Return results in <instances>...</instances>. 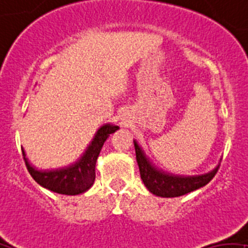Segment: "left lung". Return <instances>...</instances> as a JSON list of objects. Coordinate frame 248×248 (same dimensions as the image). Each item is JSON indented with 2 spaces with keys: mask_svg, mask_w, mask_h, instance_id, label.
Masks as SVG:
<instances>
[{
  "mask_svg": "<svg viewBox=\"0 0 248 248\" xmlns=\"http://www.w3.org/2000/svg\"><path fill=\"white\" fill-rule=\"evenodd\" d=\"M136 160L140 167V174L145 187L153 195L163 198L180 197L188 192L198 190L209 183L217 173L219 165L213 170L204 174L197 175H180L166 172L159 168L154 162L145 155L141 145L134 140Z\"/></svg>",
  "mask_w": 248,
  "mask_h": 248,
  "instance_id": "1",
  "label": "left lung"
}]
</instances>
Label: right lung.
<instances>
[{"instance_id": "add662e5", "label": "right lung", "mask_w": 248, "mask_h": 248, "mask_svg": "<svg viewBox=\"0 0 248 248\" xmlns=\"http://www.w3.org/2000/svg\"><path fill=\"white\" fill-rule=\"evenodd\" d=\"M118 129L119 126L112 123L101 125L81 156L75 162L64 167L39 170L29 161L24 148H21L22 156L30 174L40 186L61 195H81L88 191L94 184L96 160L101 148L109 135L116 132Z\"/></svg>"}]
</instances>
